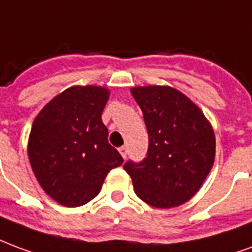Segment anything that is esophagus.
<instances>
[{
	"label": "esophagus",
	"mask_w": 252,
	"mask_h": 252,
	"mask_svg": "<svg viewBox=\"0 0 252 252\" xmlns=\"http://www.w3.org/2000/svg\"><path fill=\"white\" fill-rule=\"evenodd\" d=\"M119 152H120V155L123 156V159H126V147H120V148H119Z\"/></svg>",
	"instance_id": "1"
}]
</instances>
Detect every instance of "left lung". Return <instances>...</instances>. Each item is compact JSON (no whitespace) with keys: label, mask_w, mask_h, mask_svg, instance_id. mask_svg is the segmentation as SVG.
<instances>
[{"label":"left lung","mask_w":252,"mask_h":252,"mask_svg":"<svg viewBox=\"0 0 252 252\" xmlns=\"http://www.w3.org/2000/svg\"><path fill=\"white\" fill-rule=\"evenodd\" d=\"M143 111L148 152L141 163L124 165L135 192L156 208L188 202L202 187L215 160V133L202 109L168 85L133 87Z\"/></svg>","instance_id":"left-lung-1"}]
</instances>
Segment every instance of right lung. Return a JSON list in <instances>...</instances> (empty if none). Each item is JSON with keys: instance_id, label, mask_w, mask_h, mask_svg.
Listing matches in <instances>:
<instances>
[{"instance_id": "right-lung-1", "label": "right lung", "mask_w": 252, "mask_h": 252, "mask_svg": "<svg viewBox=\"0 0 252 252\" xmlns=\"http://www.w3.org/2000/svg\"><path fill=\"white\" fill-rule=\"evenodd\" d=\"M109 94L105 87H70L52 98L32 124V169L41 188L61 206L91 202L108 172L123 164L101 120Z\"/></svg>"}]
</instances>
